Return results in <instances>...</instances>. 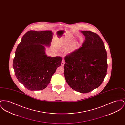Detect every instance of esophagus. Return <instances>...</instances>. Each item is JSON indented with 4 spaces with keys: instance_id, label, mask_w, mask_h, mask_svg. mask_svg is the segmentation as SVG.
Returning a JSON list of instances; mask_svg holds the SVG:
<instances>
[{
    "instance_id": "34e87169",
    "label": "esophagus",
    "mask_w": 125,
    "mask_h": 125,
    "mask_svg": "<svg viewBox=\"0 0 125 125\" xmlns=\"http://www.w3.org/2000/svg\"><path fill=\"white\" fill-rule=\"evenodd\" d=\"M65 61H64V60H62V62H61V66H63L64 65H65Z\"/></svg>"
}]
</instances>
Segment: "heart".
<instances>
[{"label": "heart", "instance_id": "obj_1", "mask_svg": "<svg viewBox=\"0 0 125 125\" xmlns=\"http://www.w3.org/2000/svg\"><path fill=\"white\" fill-rule=\"evenodd\" d=\"M73 38V37L72 35H69L66 36L64 40L61 42L62 44H66V43H69V42L71 41ZM70 51L71 52V51H72V50L71 49L70 50Z\"/></svg>", "mask_w": 125, "mask_h": 125}]
</instances>
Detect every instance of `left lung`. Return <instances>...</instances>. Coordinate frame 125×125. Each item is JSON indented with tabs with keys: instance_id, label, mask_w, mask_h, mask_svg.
Returning <instances> with one entry per match:
<instances>
[{
	"instance_id": "1",
	"label": "left lung",
	"mask_w": 125,
	"mask_h": 125,
	"mask_svg": "<svg viewBox=\"0 0 125 125\" xmlns=\"http://www.w3.org/2000/svg\"><path fill=\"white\" fill-rule=\"evenodd\" d=\"M81 32L85 40L81 47L65 56L64 74L72 89L86 93L99 87L105 77L107 52L97 34L89 31Z\"/></svg>"
}]
</instances>
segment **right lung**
Listing matches in <instances>:
<instances>
[{"instance_id":"right-lung-1","label":"right lung","mask_w":125,"mask_h":125,"mask_svg":"<svg viewBox=\"0 0 125 125\" xmlns=\"http://www.w3.org/2000/svg\"><path fill=\"white\" fill-rule=\"evenodd\" d=\"M53 33L51 30H30L22 37L15 51L13 68L18 81L30 90L46 88L57 68L60 57H50L44 45L50 46Z\"/></svg>"}]
</instances>
